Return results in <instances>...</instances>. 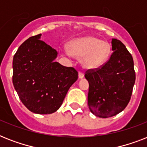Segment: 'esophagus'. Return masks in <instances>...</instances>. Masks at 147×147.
<instances>
[{
  "label": "esophagus",
  "mask_w": 147,
  "mask_h": 147,
  "mask_svg": "<svg viewBox=\"0 0 147 147\" xmlns=\"http://www.w3.org/2000/svg\"><path fill=\"white\" fill-rule=\"evenodd\" d=\"M84 78V74H83L82 72L79 71V72H78V78H79V79H82V78Z\"/></svg>",
  "instance_id": "1"
}]
</instances>
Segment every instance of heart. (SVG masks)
Listing matches in <instances>:
<instances>
[{
	"label": "heart",
	"instance_id": "1",
	"mask_svg": "<svg viewBox=\"0 0 147 147\" xmlns=\"http://www.w3.org/2000/svg\"><path fill=\"white\" fill-rule=\"evenodd\" d=\"M69 53L77 59H82V64L86 69L100 68L109 56L111 46L94 36H85L72 40L68 45Z\"/></svg>",
	"mask_w": 147,
	"mask_h": 147
}]
</instances>
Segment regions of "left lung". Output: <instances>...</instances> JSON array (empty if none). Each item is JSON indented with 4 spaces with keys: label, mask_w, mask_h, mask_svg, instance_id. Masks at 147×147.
<instances>
[{
    "label": "left lung",
    "mask_w": 147,
    "mask_h": 147,
    "mask_svg": "<svg viewBox=\"0 0 147 147\" xmlns=\"http://www.w3.org/2000/svg\"><path fill=\"white\" fill-rule=\"evenodd\" d=\"M109 60L97 71L85 75L89 83L88 105L95 116L107 118L124 110L130 101L134 85V60L126 47L117 39L111 40Z\"/></svg>",
    "instance_id": "1"
}]
</instances>
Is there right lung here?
<instances>
[{"label": "right lung", "mask_w": 147, "mask_h": 147, "mask_svg": "<svg viewBox=\"0 0 147 147\" xmlns=\"http://www.w3.org/2000/svg\"><path fill=\"white\" fill-rule=\"evenodd\" d=\"M41 36L29 38L15 53L13 84L27 109L49 114L62 105L69 88L78 79V72L55 62L57 51L40 40Z\"/></svg>", "instance_id": "add662e5"}]
</instances>
